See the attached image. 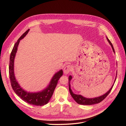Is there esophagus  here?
I'll list each match as a JSON object with an SVG mask.
<instances>
[{
  "instance_id": "esophagus-1",
  "label": "esophagus",
  "mask_w": 126,
  "mask_h": 126,
  "mask_svg": "<svg viewBox=\"0 0 126 126\" xmlns=\"http://www.w3.org/2000/svg\"><path fill=\"white\" fill-rule=\"evenodd\" d=\"M72 69H73V67H72L71 66L68 65H67L65 67V68H64V72L65 74H68L69 72L70 71H71V70H72Z\"/></svg>"
}]
</instances>
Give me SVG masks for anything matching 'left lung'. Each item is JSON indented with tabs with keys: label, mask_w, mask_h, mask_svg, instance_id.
<instances>
[{
	"label": "left lung",
	"mask_w": 126,
	"mask_h": 126,
	"mask_svg": "<svg viewBox=\"0 0 126 126\" xmlns=\"http://www.w3.org/2000/svg\"><path fill=\"white\" fill-rule=\"evenodd\" d=\"M107 40L108 41L109 44L111 45V47L112 48V49H113V51L115 52L113 45H112V44L111 43V42H110V41L109 40V39L107 37ZM68 78H69V90L70 94L72 96V97H73V98L75 100V101L78 104H81V105H94V104H97V103H99L101 102L109 94V93L111 92L112 88H113V85L114 84V83L113 85H112V86L111 87V88H110V89L107 92L106 94H104V95H103L102 96H99V97H97L94 98H85V97H83V96H82V95H81L80 94H74L73 93V92H72L71 89H70V82L71 80L72 79V77L71 76H69ZM115 80H116V78H115V80L114 82H115Z\"/></svg>",
	"instance_id": "left-lung-1"
}]
</instances>
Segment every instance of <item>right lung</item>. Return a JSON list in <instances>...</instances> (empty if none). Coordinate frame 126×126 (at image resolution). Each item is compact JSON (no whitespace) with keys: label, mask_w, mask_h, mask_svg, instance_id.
Segmentation results:
<instances>
[{"label":"right lung","mask_w":126,"mask_h":126,"mask_svg":"<svg viewBox=\"0 0 126 126\" xmlns=\"http://www.w3.org/2000/svg\"><path fill=\"white\" fill-rule=\"evenodd\" d=\"M29 29L26 31L23 35L20 37L15 43L12 50L10 58L9 64V76L11 86L16 94L23 101L29 104L41 106L47 104L51 97L54 90L56 87L59 79L63 75L62 70H60L56 73L50 81L48 86L42 91L37 93H30L23 90L17 83L14 72V62L16 53L17 51V47L20 40L23 39L28 34Z\"/></svg>","instance_id":"add662e5"}]
</instances>
